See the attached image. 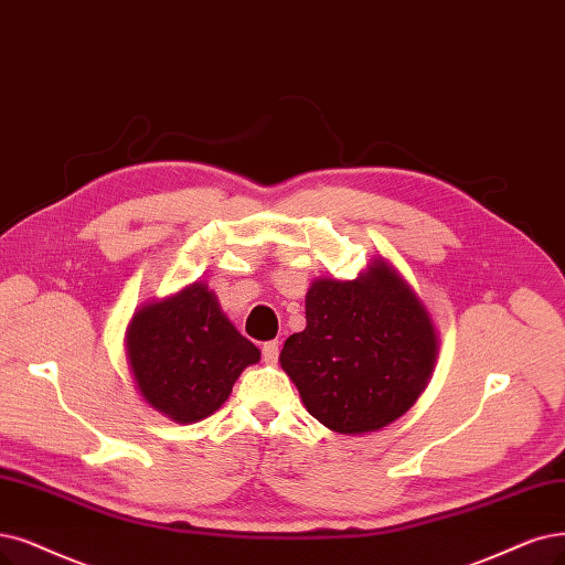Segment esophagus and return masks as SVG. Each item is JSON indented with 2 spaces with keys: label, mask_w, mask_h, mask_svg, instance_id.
I'll return each mask as SVG.
<instances>
[{
  "label": "esophagus",
  "mask_w": 565,
  "mask_h": 565,
  "mask_svg": "<svg viewBox=\"0 0 565 565\" xmlns=\"http://www.w3.org/2000/svg\"><path fill=\"white\" fill-rule=\"evenodd\" d=\"M277 359H279V342L277 340L275 342H265L263 344V361L267 365H275Z\"/></svg>",
  "instance_id": "1"
}]
</instances>
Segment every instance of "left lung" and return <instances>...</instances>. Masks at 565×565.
Returning a JSON list of instances; mask_svg holds the SVG:
<instances>
[{
    "label": "left lung",
    "mask_w": 565,
    "mask_h": 565,
    "mask_svg": "<svg viewBox=\"0 0 565 565\" xmlns=\"http://www.w3.org/2000/svg\"><path fill=\"white\" fill-rule=\"evenodd\" d=\"M307 326L279 353L307 412L342 435L398 422L433 374L440 338L409 281L377 256L356 279L311 281Z\"/></svg>",
    "instance_id": "left-lung-1"
}]
</instances>
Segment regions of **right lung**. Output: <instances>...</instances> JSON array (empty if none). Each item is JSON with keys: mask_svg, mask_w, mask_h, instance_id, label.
<instances>
[{"mask_svg": "<svg viewBox=\"0 0 565 565\" xmlns=\"http://www.w3.org/2000/svg\"><path fill=\"white\" fill-rule=\"evenodd\" d=\"M125 359L146 405L174 424H195L230 398L260 351L225 317L214 290L193 281L135 309Z\"/></svg>", "mask_w": 565, "mask_h": 565, "instance_id": "right-lung-1", "label": "right lung"}]
</instances>
